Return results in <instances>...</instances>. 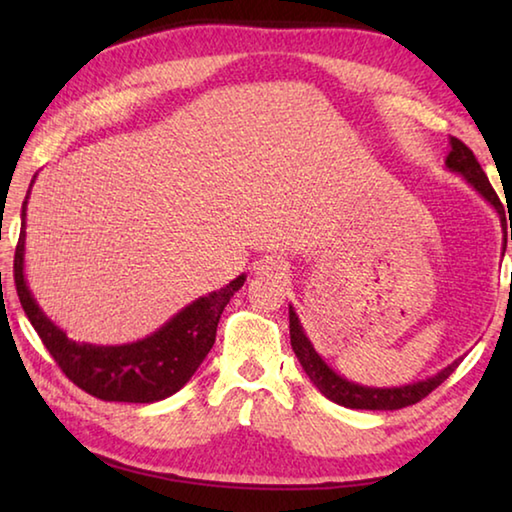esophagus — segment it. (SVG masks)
<instances>
[{
	"label": "esophagus",
	"instance_id": "obj_1",
	"mask_svg": "<svg viewBox=\"0 0 512 512\" xmlns=\"http://www.w3.org/2000/svg\"><path fill=\"white\" fill-rule=\"evenodd\" d=\"M253 271H255V275H262V277H284L289 268H287V264L280 262V259L264 257V259H259V262H255Z\"/></svg>",
	"mask_w": 512,
	"mask_h": 512
}]
</instances>
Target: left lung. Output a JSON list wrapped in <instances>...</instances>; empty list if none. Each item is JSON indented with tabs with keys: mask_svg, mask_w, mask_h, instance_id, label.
Instances as JSON below:
<instances>
[{
	"mask_svg": "<svg viewBox=\"0 0 512 512\" xmlns=\"http://www.w3.org/2000/svg\"><path fill=\"white\" fill-rule=\"evenodd\" d=\"M445 167L452 173L463 176L465 183L470 185L474 192L479 194L483 201L499 214L501 230H504V248H501V255H504L508 232H510V241H512V228L508 230L504 205H501L499 196L495 194V189H492L488 176L483 173L481 164L476 162L474 153L467 149L461 140H456V137H449V153H447ZM289 334H291V348H293V352H296L300 366L307 372L311 384H314L318 391L327 397V400H332L334 404H341V406H345V409H366V411L404 409V406L420 402L422 397H427L433 391V388H438L440 384H443V381L458 368V363L463 361V357H458L456 361L449 363V366L436 372V375L418 379V381H413V384L381 386V388L366 386V384H357V381L345 379L332 366H327V361L320 357L314 348V343L309 341V336L305 332V327H302L300 318L296 314V307L293 305H289Z\"/></svg>",
	"mask_w": 512,
	"mask_h": 512,
	"instance_id": "1",
	"label": "left lung"
}]
</instances>
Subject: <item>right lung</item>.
<instances>
[{"mask_svg":"<svg viewBox=\"0 0 512 512\" xmlns=\"http://www.w3.org/2000/svg\"><path fill=\"white\" fill-rule=\"evenodd\" d=\"M36 176L31 180V187ZM22 203V230L15 248V287L22 309L33 329L45 343L60 370L99 400L151 404L178 393L201 366L216 339V325L230 298L244 287L246 273L235 277L223 289L196 298L171 316L153 334L121 345H94L72 341L40 309L24 275V246H27V203Z\"/></svg>","mask_w":512,"mask_h":512,"instance_id":"right-lung-1","label":"right lung"}]
</instances>
